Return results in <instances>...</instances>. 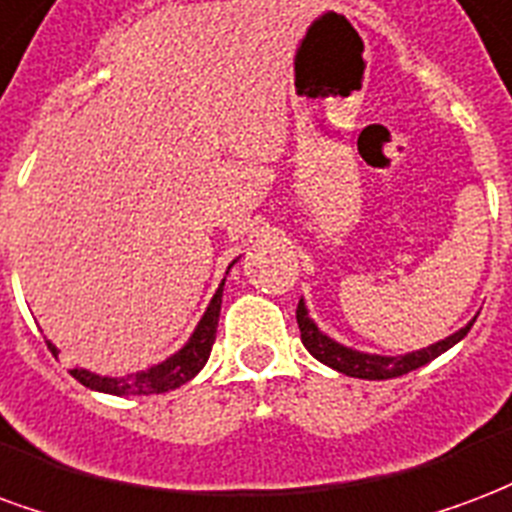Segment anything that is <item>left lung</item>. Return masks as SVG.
<instances>
[{"instance_id": "obj_1", "label": "left lung", "mask_w": 512, "mask_h": 512, "mask_svg": "<svg viewBox=\"0 0 512 512\" xmlns=\"http://www.w3.org/2000/svg\"><path fill=\"white\" fill-rule=\"evenodd\" d=\"M295 320H298V328H301V342L314 358L325 366H331L336 372L347 374V377H358V380H391V377H401V374L412 372V369H420L429 361H434L437 355H442L445 350H450L453 344L461 342L469 333L472 323L464 325L461 331H456L448 339L431 344V347H423L418 352H407V355H396V358H388V355H369V352H358L344 347V344L328 339L314 320L306 312L304 301H298V309H295Z\"/></svg>"}]
</instances>
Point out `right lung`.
Here are the masks:
<instances>
[{
	"label": "right lung",
	"instance_id": "obj_1",
	"mask_svg": "<svg viewBox=\"0 0 512 512\" xmlns=\"http://www.w3.org/2000/svg\"><path fill=\"white\" fill-rule=\"evenodd\" d=\"M222 287H225V279L211 298L206 314L200 317L195 333L189 336V342L176 355H170L168 361L157 363L146 372L127 374V377H100V374L86 372V369H70V374L86 388L113 393V396H151V393L176 391L206 366L208 355H211V344L217 339L219 309H222ZM48 350L56 355V347L51 342H48Z\"/></svg>",
	"mask_w": 512,
	"mask_h": 512
}]
</instances>
